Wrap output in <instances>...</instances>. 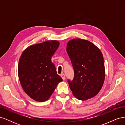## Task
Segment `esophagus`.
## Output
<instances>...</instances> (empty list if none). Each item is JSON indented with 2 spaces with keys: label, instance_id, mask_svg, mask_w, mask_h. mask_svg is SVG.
<instances>
[{
  "label": "esophagus",
  "instance_id": "34e87169",
  "mask_svg": "<svg viewBox=\"0 0 125 125\" xmlns=\"http://www.w3.org/2000/svg\"><path fill=\"white\" fill-rule=\"evenodd\" d=\"M60 76H61V77L63 79V80H65V75L63 73H62L61 75H60Z\"/></svg>",
  "mask_w": 125,
  "mask_h": 125
}]
</instances>
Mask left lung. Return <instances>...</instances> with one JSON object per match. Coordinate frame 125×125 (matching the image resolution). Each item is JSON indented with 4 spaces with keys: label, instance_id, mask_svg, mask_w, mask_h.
I'll use <instances>...</instances> for the list:
<instances>
[{
    "label": "left lung",
    "instance_id": "1",
    "mask_svg": "<svg viewBox=\"0 0 125 125\" xmlns=\"http://www.w3.org/2000/svg\"><path fill=\"white\" fill-rule=\"evenodd\" d=\"M67 52L74 70L69 88L77 99L85 101L96 96L103 85L105 70L103 56L91 42L81 39L70 40Z\"/></svg>",
    "mask_w": 125,
    "mask_h": 125
}]
</instances>
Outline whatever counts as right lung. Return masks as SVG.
Wrapping results in <instances>:
<instances>
[{
  "mask_svg": "<svg viewBox=\"0 0 125 125\" xmlns=\"http://www.w3.org/2000/svg\"><path fill=\"white\" fill-rule=\"evenodd\" d=\"M59 44L56 40L34 44L26 48L21 55L18 64L20 84L26 94L36 101L48 100L62 81L51 61Z\"/></svg>",
  "mask_w": 125,
  "mask_h": 125,
  "instance_id": "right-lung-1",
  "label": "right lung"
}]
</instances>
